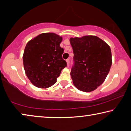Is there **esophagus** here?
Masks as SVG:
<instances>
[{"mask_svg": "<svg viewBox=\"0 0 131 131\" xmlns=\"http://www.w3.org/2000/svg\"><path fill=\"white\" fill-rule=\"evenodd\" d=\"M66 62H67V65L69 66V63H70V60L69 59H66Z\"/></svg>", "mask_w": 131, "mask_h": 131, "instance_id": "esophagus-1", "label": "esophagus"}]
</instances>
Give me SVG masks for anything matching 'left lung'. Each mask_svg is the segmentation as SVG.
I'll use <instances>...</instances> for the list:
<instances>
[{"instance_id": "obj_1", "label": "left lung", "mask_w": 131, "mask_h": 131, "mask_svg": "<svg viewBox=\"0 0 131 131\" xmlns=\"http://www.w3.org/2000/svg\"><path fill=\"white\" fill-rule=\"evenodd\" d=\"M74 65L70 75L74 85L84 92L96 90L102 84L112 66V52L107 43L96 36L70 39Z\"/></svg>"}]
</instances>
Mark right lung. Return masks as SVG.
Segmentation results:
<instances>
[{
    "instance_id": "add662e5",
    "label": "right lung",
    "mask_w": 131,
    "mask_h": 131,
    "mask_svg": "<svg viewBox=\"0 0 131 131\" xmlns=\"http://www.w3.org/2000/svg\"><path fill=\"white\" fill-rule=\"evenodd\" d=\"M62 37L54 33H44L26 44L23 55L24 69L35 86L46 88L56 83L61 70L67 66L62 55Z\"/></svg>"
}]
</instances>
